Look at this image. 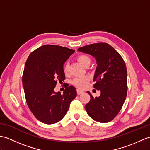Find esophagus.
<instances>
[{"label":"esophagus","instance_id":"esophagus-1","mask_svg":"<svg viewBox=\"0 0 150 150\" xmlns=\"http://www.w3.org/2000/svg\"><path fill=\"white\" fill-rule=\"evenodd\" d=\"M83 91L82 90H77V95H81V93H83Z\"/></svg>","mask_w":150,"mask_h":150}]
</instances>
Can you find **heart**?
Masks as SVG:
<instances>
[{"label":"heart","instance_id":"1","mask_svg":"<svg viewBox=\"0 0 150 150\" xmlns=\"http://www.w3.org/2000/svg\"><path fill=\"white\" fill-rule=\"evenodd\" d=\"M78 61L80 62L82 66H86L88 64H90L91 59L90 57L87 55H80L77 57ZM64 71L67 73L68 71V65L65 64L63 67ZM90 78L88 76H82V77H75L72 80L71 83L73 86L79 89H83L86 86Z\"/></svg>","mask_w":150,"mask_h":150}]
</instances>
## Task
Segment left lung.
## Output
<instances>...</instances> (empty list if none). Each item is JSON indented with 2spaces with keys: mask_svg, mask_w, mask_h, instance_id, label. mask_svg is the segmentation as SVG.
<instances>
[{
  "mask_svg": "<svg viewBox=\"0 0 150 150\" xmlns=\"http://www.w3.org/2000/svg\"><path fill=\"white\" fill-rule=\"evenodd\" d=\"M78 51L94 57L97 67L95 73L94 88L100 91L98 97L90 91V100L86 110L92 119L98 122H109L119 113L125 101L128 82L125 62L120 54L105 42L81 47Z\"/></svg>",
  "mask_w": 150,
  "mask_h": 150,
  "instance_id": "obj_1",
  "label": "left lung"
}]
</instances>
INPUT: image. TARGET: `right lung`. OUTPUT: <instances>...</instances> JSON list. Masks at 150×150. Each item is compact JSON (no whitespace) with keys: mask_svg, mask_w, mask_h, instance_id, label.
I'll list each match as a JSON object with an SVG mask.
<instances>
[{"mask_svg":"<svg viewBox=\"0 0 150 150\" xmlns=\"http://www.w3.org/2000/svg\"><path fill=\"white\" fill-rule=\"evenodd\" d=\"M74 52L68 47L46 44L28 57L22 84L28 106L41 122L52 124L59 122L77 96L75 88L67 84L63 94L54 91L57 81L65 80L63 64Z\"/></svg>","mask_w":150,"mask_h":150,"instance_id":"1","label":"right lung"}]
</instances>
